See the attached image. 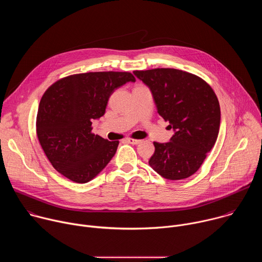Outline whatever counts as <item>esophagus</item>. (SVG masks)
I'll use <instances>...</instances> for the list:
<instances>
[{
	"label": "esophagus",
	"instance_id": "esophagus-1",
	"mask_svg": "<svg viewBox=\"0 0 262 262\" xmlns=\"http://www.w3.org/2000/svg\"><path fill=\"white\" fill-rule=\"evenodd\" d=\"M126 142H128L129 144H133V145H137V144H140V143H141V140L134 139V138H127V139H126Z\"/></svg>",
	"mask_w": 262,
	"mask_h": 262
}]
</instances>
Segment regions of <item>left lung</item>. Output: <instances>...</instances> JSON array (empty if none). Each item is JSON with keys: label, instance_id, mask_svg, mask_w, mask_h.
I'll list each match as a JSON object with an SVG mask.
<instances>
[{"label": "left lung", "instance_id": "obj_1", "mask_svg": "<svg viewBox=\"0 0 262 262\" xmlns=\"http://www.w3.org/2000/svg\"><path fill=\"white\" fill-rule=\"evenodd\" d=\"M150 88L158 113L175 130L170 142H154L149 165L170 180L188 178L198 171L213 147L221 111L212 88L196 74L174 68L135 70Z\"/></svg>", "mask_w": 262, "mask_h": 262}]
</instances>
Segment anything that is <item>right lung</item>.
<instances>
[{
  "label": "right lung",
  "mask_w": 262,
  "mask_h": 262,
  "mask_svg": "<svg viewBox=\"0 0 262 262\" xmlns=\"http://www.w3.org/2000/svg\"><path fill=\"white\" fill-rule=\"evenodd\" d=\"M135 81L127 71L86 72L62 78L47 89L39 102L36 133L59 173L85 183L107 165L119 141L93 134L92 120L104 114L115 89Z\"/></svg>",
  "instance_id": "obj_1"
}]
</instances>
